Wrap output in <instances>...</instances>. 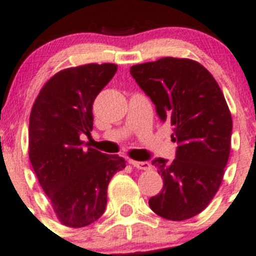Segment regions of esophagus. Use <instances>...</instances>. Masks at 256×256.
Masks as SVG:
<instances>
[{
    "instance_id": "obj_1",
    "label": "esophagus",
    "mask_w": 256,
    "mask_h": 256,
    "mask_svg": "<svg viewBox=\"0 0 256 256\" xmlns=\"http://www.w3.org/2000/svg\"><path fill=\"white\" fill-rule=\"evenodd\" d=\"M130 164L134 166L135 168H138V170H144V171H148L150 170V164L146 162V161H134V160H130Z\"/></svg>"
}]
</instances>
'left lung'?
<instances>
[{
	"label": "left lung",
	"instance_id": "8db88e82",
	"mask_svg": "<svg viewBox=\"0 0 256 256\" xmlns=\"http://www.w3.org/2000/svg\"><path fill=\"white\" fill-rule=\"evenodd\" d=\"M130 74L172 126V161L156 158L162 190L148 200L158 216L182 222L200 214L219 190L230 155L232 118L222 88L198 61L162 57Z\"/></svg>",
	"mask_w": 256,
	"mask_h": 256
}]
</instances>
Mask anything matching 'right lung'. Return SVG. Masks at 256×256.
<instances>
[{
	"label": "right lung",
	"instance_id": "obj_1",
	"mask_svg": "<svg viewBox=\"0 0 256 256\" xmlns=\"http://www.w3.org/2000/svg\"><path fill=\"white\" fill-rule=\"evenodd\" d=\"M118 71L115 64H88L54 74L30 114L28 156L40 185L62 225L84 228L104 214L108 186L126 162L118 155L82 148L92 131V104Z\"/></svg>",
	"mask_w": 256,
	"mask_h": 256
}]
</instances>
